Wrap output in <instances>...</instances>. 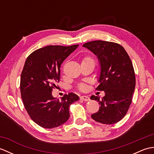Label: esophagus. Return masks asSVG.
<instances>
[{
  "instance_id": "1",
  "label": "esophagus",
  "mask_w": 154,
  "mask_h": 154,
  "mask_svg": "<svg viewBox=\"0 0 154 154\" xmlns=\"http://www.w3.org/2000/svg\"><path fill=\"white\" fill-rule=\"evenodd\" d=\"M80 99L81 100H83L84 101H89V100H90L89 97H87V96H81V97H80Z\"/></svg>"
}]
</instances>
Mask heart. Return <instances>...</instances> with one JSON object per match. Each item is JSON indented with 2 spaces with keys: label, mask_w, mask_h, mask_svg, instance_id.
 Instances as JSON below:
<instances>
[{
  "label": "heart",
  "mask_w": 154,
  "mask_h": 154,
  "mask_svg": "<svg viewBox=\"0 0 154 154\" xmlns=\"http://www.w3.org/2000/svg\"><path fill=\"white\" fill-rule=\"evenodd\" d=\"M94 63V61L93 57L91 56H85L83 58L82 60V63ZM78 89L80 91H84L86 89V85L85 84H80L79 86H78Z\"/></svg>",
  "instance_id": "b5f03b06"
}]
</instances>
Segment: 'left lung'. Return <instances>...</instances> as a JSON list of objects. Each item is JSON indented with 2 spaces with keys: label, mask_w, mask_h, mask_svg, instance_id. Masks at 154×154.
<instances>
[{
  "label": "left lung",
  "mask_w": 154,
  "mask_h": 154,
  "mask_svg": "<svg viewBox=\"0 0 154 154\" xmlns=\"http://www.w3.org/2000/svg\"><path fill=\"white\" fill-rule=\"evenodd\" d=\"M83 46L93 51L99 60L100 84L96 89L105 93L102 99L91 97L100 104L99 110L91 117L102 124H115L126 115L132 103L136 85L132 61L122 45L114 42L95 40Z\"/></svg>",
  "instance_id": "obj_1"
}]
</instances>
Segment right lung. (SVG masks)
<instances>
[{"label": "right lung", "instance_id": "add662e5", "mask_svg": "<svg viewBox=\"0 0 154 154\" xmlns=\"http://www.w3.org/2000/svg\"><path fill=\"white\" fill-rule=\"evenodd\" d=\"M78 46L48 45L32 52L25 61L20 85L22 99L31 119L44 128L67 122L70 105L79 100L73 93L64 94L61 100L51 93L60 81L61 63Z\"/></svg>", "mask_w": 154, "mask_h": 154}]
</instances>
